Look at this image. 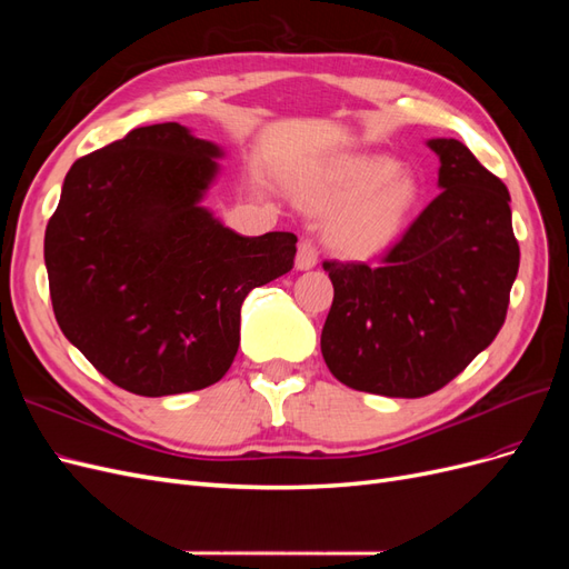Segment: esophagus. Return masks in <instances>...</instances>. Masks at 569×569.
Masks as SVG:
<instances>
[{
  "instance_id": "esophagus-1",
  "label": "esophagus",
  "mask_w": 569,
  "mask_h": 569,
  "mask_svg": "<svg viewBox=\"0 0 569 569\" xmlns=\"http://www.w3.org/2000/svg\"><path fill=\"white\" fill-rule=\"evenodd\" d=\"M318 247L311 237H303L299 242V253H297V268L299 270H311L318 266Z\"/></svg>"
}]
</instances>
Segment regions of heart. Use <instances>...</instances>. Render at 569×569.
I'll list each match as a JSON object with an SVG mask.
<instances>
[{
    "label": "heart",
    "mask_w": 569,
    "mask_h": 569,
    "mask_svg": "<svg viewBox=\"0 0 569 569\" xmlns=\"http://www.w3.org/2000/svg\"><path fill=\"white\" fill-rule=\"evenodd\" d=\"M416 199V182L399 176V163L387 157L347 159L308 187V201L318 209L347 206L332 222L335 244L347 253L382 249Z\"/></svg>",
    "instance_id": "obj_1"
}]
</instances>
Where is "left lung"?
I'll return each instance as SVG.
<instances>
[{
	"instance_id": "8db88e82",
	"label": "left lung",
	"mask_w": 569,
	"mask_h": 569,
	"mask_svg": "<svg viewBox=\"0 0 569 569\" xmlns=\"http://www.w3.org/2000/svg\"><path fill=\"white\" fill-rule=\"evenodd\" d=\"M443 192L377 263L325 261L335 287L320 349L356 391L420 399L501 330L518 278L508 187L458 140H429Z\"/></svg>"
}]
</instances>
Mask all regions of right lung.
Segmentation results:
<instances>
[{"instance_id": "1", "label": "right lung", "mask_w": 569, "mask_h": 569, "mask_svg": "<svg viewBox=\"0 0 569 569\" xmlns=\"http://www.w3.org/2000/svg\"><path fill=\"white\" fill-rule=\"evenodd\" d=\"M218 157L180 123L134 128L71 166L47 222L61 332L137 396L216 385L249 291L295 268L291 232L242 237L199 206Z\"/></svg>"}]
</instances>
